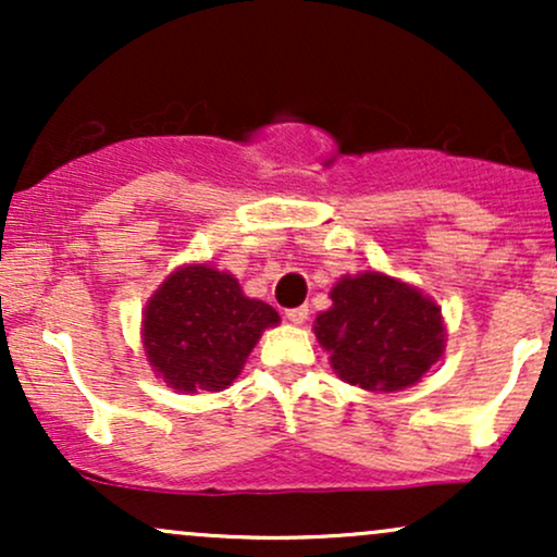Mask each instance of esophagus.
<instances>
[{"label":"esophagus","instance_id":"esophagus-1","mask_svg":"<svg viewBox=\"0 0 557 557\" xmlns=\"http://www.w3.org/2000/svg\"><path fill=\"white\" fill-rule=\"evenodd\" d=\"M285 317H287V322L304 324L306 319H309V306H296V309H287Z\"/></svg>","mask_w":557,"mask_h":557}]
</instances>
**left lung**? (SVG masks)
<instances>
[{
	"label": "left lung",
	"instance_id": "left-lung-1",
	"mask_svg": "<svg viewBox=\"0 0 557 557\" xmlns=\"http://www.w3.org/2000/svg\"><path fill=\"white\" fill-rule=\"evenodd\" d=\"M330 298L314 335L343 382L395 393L417 385L443 356V314L419 287L382 272H361L337 280Z\"/></svg>",
	"mask_w": 557,
	"mask_h": 557
}]
</instances>
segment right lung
<instances>
[{
    "label": "right lung",
    "instance_id": "right-lung-1",
    "mask_svg": "<svg viewBox=\"0 0 557 557\" xmlns=\"http://www.w3.org/2000/svg\"><path fill=\"white\" fill-rule=\"evenodd\" d=\"M280 314L243 296L238 280L209 264L181 267L144 311V350L151 369L177 393L225 389Z\"/></svg>",
    "mask_w": 557,
    "mask_h": 557
}]
</instances>
